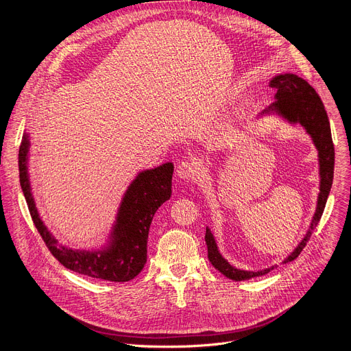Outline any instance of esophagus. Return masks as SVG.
<instances>
[{
    "mask_svg": "<svg viewBox=\"0 0 351 351\" xmlns=\"http://www.w3.org/2000/svg\"><path fill=\"white\" fill-rule=\"evenodd\" d=\"M176 175L182 180H194L197 178V169L191 162H182L176 168Z\"/></svg>",
    "mask_w": 351,
    "mask_h": 351,
    "instance_id": "obj_1",
    "label": "esophagus"
}]
</instances>
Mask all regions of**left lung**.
Wrapping results in <instances>:
<instances>
[{"instance_id": "obj_1", "label": "left lung", "mask_w": 351, "mask_h": 351, "mask_svg": "<svg viewBox=\"0 0 351 351\" xmlns=\"http://www.w3.org/2000/svg\"><path fill=\"white\" fill-rule=\"evenodd\" d=\"M269 87L276 88L275 103H272L267 110L260 115H272L276 114L282 117L289 123L302 125L306 132L311 136L314 145L318 149V161H319V194L317 202V210L313 217L308 232L300 244L294 248V252L283 260V264L295 260L300 253L303 252L307 241L311 237L314 228L318 225L326 199L333 182V168H335V147L332 141L330 125L325 111V107L321 101L318 93L308 84L304 79L298 77L294 73H282L269 82ZM206 243L208 248V260L210 263L226 278L232 280H247L256 276H263L272 271L275 267L265 268L263 271H243L232 267L219 253L218 245L215 243L214 234L210 228L206 229Z\"/></svg>"}]
</instances>
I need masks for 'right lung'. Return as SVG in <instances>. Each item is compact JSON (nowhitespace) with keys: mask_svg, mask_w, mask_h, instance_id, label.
Listing matches in <instances>:
<instances>
[{"mask_svg":"<svg viewBox=\"0 0 351 351\" xmlns=\"http://www.w3.org/2000/svg\"><path fill=\"white\" fill-rule=\"evenodd\" d=\"M29 134L19 147V178L26 203L45 245L68 269L111 282H128L136 278L147 263V239L153 217L172 194L173 164L141 171L128 187L119 206L108 244L101 250H73L58 240L43 223L34 204L27 173Z\"/></svg>","mask_w":351,"mask_h":351,"instance_id":"add662e5","label":"right lung"}]
</instances>
